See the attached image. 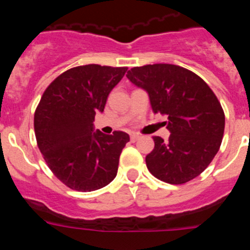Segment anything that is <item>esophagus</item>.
<instances>
[{
	"label": "esophagus",
	"instance_id": "esophagus-1",
	"mask_svg": "<svg viewBox=\"0 0 250 250\" xmlns=\"http://www.w3.org/2000/svg\"><path fill=\"white\" fill-rule=\"evenodd\" d=\"M139 139H140V136H139V135H136V134H132V135L130 136V140H131V141H134V143H135V141H138Z\"/></svg>",
	"mask_w": 250,
	"mask_h": 250
}]
</instances>
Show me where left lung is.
I'll return each instance as SVG.
<instances>
[{
    "label": "left lung",
    "mask_w": 250,
    "mask_h": 250,
    "mask_svg": "<svg viewBox=\"0 0 250 250\" xmlns=\"http://www.w3.org/2000/svg\"><path fill=\"white\" fill-rule=\"evenodd\" d=\"M126 77L149 95L152 111L167 115L169 140L154 136L146 155L152 175L169 184H184L202 174L219 150L225 116L203 79L170 63L134 67Z\"/></svg>",
    "instance_id": "left-lung-1"
}]
</instances>
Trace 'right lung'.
<instances>
[{
	"label": "right lung",
	"instance_id": "add662e5",
	"mask_svg": "<svg viewBox=\"0 0 250 250\" xmlns=\"http://www.w3.org/2000/svg\"><path fill=\"white\" fill-rule=\"evenodd\" d=\"M126 71L127 67L77 66L56 77L43 92L35 112L37 145L51 171L66 187L98 190L118 174L129 135L95 131L94 120Z\"/></svg>",
	"mask_w": 250,
	"mask_h": 250
}]
</instances>
